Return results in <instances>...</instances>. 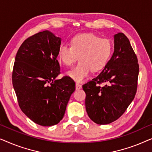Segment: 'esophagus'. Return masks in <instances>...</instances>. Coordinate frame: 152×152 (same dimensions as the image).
Segmentation results:
<instances>
[{
    "mask_svg": "<svg viewBox=\"0 0 152 152\" xmlns=\"http://www.w3.org/2000/svg\"><path fill=\"white\" fill-rule=\"evenodd\" d=\"M75 86H76L77 90H79V89L82 88V85H81L80 84H79V83H76Z\"/></svg>",
    "mask_w": 152,
    "mask_h": 152,
    "instance_id": "esophagus-1",
    "label": "esophagus"
}]
</instances>
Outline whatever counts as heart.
Masks as SVG:
<instances>
[{
  "label": "heart",
  "instance_id": "heart-1",
  "mask_svg": "<svg viewBox=\"0 0 152 152\" xmlns=\"http://www.w3.org/2000/svg\"><path fill=\"white\" fill-rule=\"evenodd\" d=\"M113 51V45L109 39L100 38L93 33H83L74 36L70 45L61 44L58 57L65 66H70L80 60L75 67L68 70L67 75L77 82H82L91 70L97 72L109 61Z\"/></svg>",
  "mask_w": 152,
  "mask_h": 152
}]
</instances>
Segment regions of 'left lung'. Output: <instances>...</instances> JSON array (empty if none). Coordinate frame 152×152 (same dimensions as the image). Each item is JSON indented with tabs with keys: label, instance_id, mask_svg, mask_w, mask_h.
<instances>
[{
	"label": "left lung",
	"instance_id": "left-lung-1",
	"mask_svg": "<svg viewBox=\"0 0 152 152\" xmlns=\"http://www.w3.org/2000/svg\"><path fill=\"white\" fill-rule=\"evenodd\" d=\"M139 65L129 40L123 33L114 35V53L98 76L82 86L89 118L98 124L118 120L136 95ZM104 83L102 87L100 84Z\"/></svg>",
	"mask_w": 152,
	"mask_h": 152
}]
</instances>
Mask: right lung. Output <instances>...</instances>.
Wrapping results in <instances>:
<instances>
[{
    "label": "right lung",
    "instance_id": "1",
    "mask_svg": "<svg viewBox=\"0 0 152 152\" xmlns=\"http://www.w3.org/2000/svg\"><path fill=\"white\" fill-rule=\"evenodd\" d=\"M61 39L49 31L28 37L16 53L12 84L21 111L35 123L50 126L65 113L75 83L69 76L60 80L57 60Z\"/></svg>",
    "mask_w": 152,
    "mask_h": 152
}]
</instances>
